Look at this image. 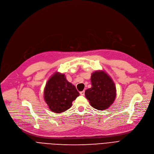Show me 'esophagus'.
Here are the masks:
<instances>
[{"instance_id": "1", "label": "esophagus", "mask_w": 154, "mask_h": 154, "mask_svg": "<svg viewBox=\"0 0 154 154\" xmlns=\"http://www.w3.org/2000/svg\"><path fill=\"white\" fill-rule=\"evenodd\" d=\"M80 94L81 95H84V94H85V91L80 92Z\"/></svg>"}]
</instances>
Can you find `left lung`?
<instances>
[{
	"instance_id": "1",
	"label": "left lung",
	"mask_w": 154,
	"mask_h": 154,
	"mask_svg": "<svg viewBox=\"0 0 154 154\" xmlns=\"http://www.w3.org/2000/svg\"><path fill=\"white\" fill-rule=\"evenodd\" d=\"M91 80L92 87L85 91V97L92 107L99 110L107 109L116 97V87L114 81L103 70L93 72Z\"/></svg>"
}]
</instances>
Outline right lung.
Instances as JSON below:
<instances>
[{
    "label": "right lung",
    "mask_w": 154,
    "mask_h": 154,
    "mask_svg": "<svg viewBox=\"0 0 154 154\" xmlns=\"http://www.w3.org/2000/svg\"><path fill=\"white\" fill-rule=\"evenodd\" d=\"M44 95L50 110L59 114L72 107V102L79 93L75 87L67 81L64 74L57 72L48 80Z\"/></svg>",
    "instance_id": "1"
}]
</instances>
